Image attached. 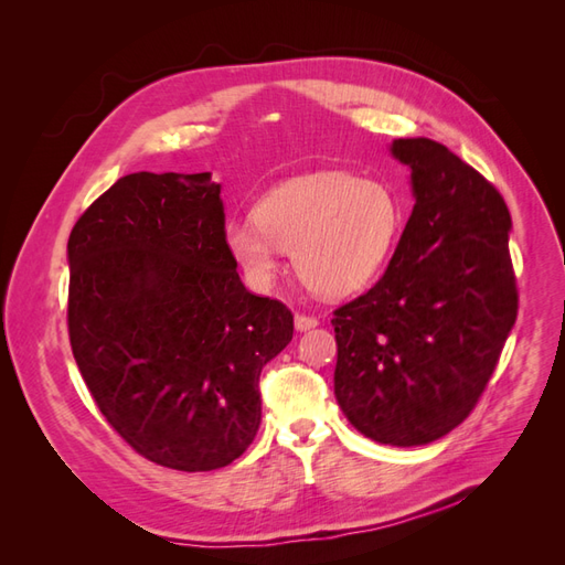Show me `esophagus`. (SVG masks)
Returning <instances> with one entry per match:
<instances>
[{
  "label": "esophagus",
  "instance_id": "34e87169",
  "mask_svg": "<svg viewBox=\"0 0 565 565\" xmlns=\"http://www.w3.org/2000/svg\"><path fill=\"white\" fill-rule=\"evenodd\" d=\"M295 328H297L299 332H309V330L318 328V318L306 316V313H297V316H295Z\"/></svg>",
  "mask_w": 565,
  "mask_h": 565
}]
</instances>
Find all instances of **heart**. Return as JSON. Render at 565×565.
Wrapping results in <instances>:
<instances>
[{
  "label": "heart",
  "instance_id": "b5f03b06",
  "mask_svg": "<svg viewBox=\"0 0 565 565\" xmlns=\"http://www.w3.org/2000/svg\"><path fill=\"white\" fill-rule=\"evenodd\" d=\"M403 210L384 183L339 169L289 179L235 216L224 241L247 280L268 289L282 254L292 252L299 280L322 297H347L377 276L398 241Z\"/></svg>",
  "mask_w": 565,
  "mask_h": 565
}]
</instances>
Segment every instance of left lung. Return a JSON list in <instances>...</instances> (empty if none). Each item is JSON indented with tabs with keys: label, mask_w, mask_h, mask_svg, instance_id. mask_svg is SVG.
Returning <instances> with one entry per match:
<instances>
[{
	"label": "left lung",
	"mask_w": 565,
	"mask_h": 565,
	"mask_svg": "<svg viewBox=\"0 0 565 565\" xmlns=\"http://www.w3.org/2000/svg\"><path fill=\"white\" fill-rule=\"evenodd\" d=\"M415 207L380 282L334 311V396L363 436L426 446L465 422L519 311L498 188L431 139H396Z\"/></svg>",
	"instance_id": "8db88e82"
}]
</instances>
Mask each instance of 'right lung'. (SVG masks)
Listing matches in <instances>:
<instances>
[{
	"instance_id": "obj_1",
	"label": "right lung",
	"mask_w": 565,
	"mask_h": 565,
	"mask_svg": "<svg viewBox=\"0 0 565 565\" xmlns=\"http://www.w3.org/2000/svg\"><path fill=\"white\" fill-rule=\"evenodd\" d=\"M221 183L122 177L67 241V332L100 413L177 471L231 465L262 424L259 374L295 332L285 303L247 292L224 241Z\"/></svg>"
}]
</instances>
